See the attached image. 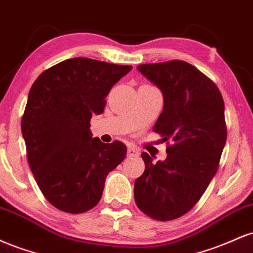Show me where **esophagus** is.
Wrapping results in <instances>:
<instances>
[{
  "label": "esophagus",
  "mask_w": 253,
  "mask_h": 253,
  "mask_svg": "<svg viewBox=\"0 0 253 253\" xmlns=\"http://www.w3.org/2000/svg\"><path fill=\"white\" fill-rule=\"evenodd\" d=\"M127 156H128V157H138L139 156V151L136 150L135 147L129 146L128 149H127Z\"/></svg>",
  "instance_id": "1"
}]
</instances>
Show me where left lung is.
I'll use <instances>...</instances> for the list:
<instances>
[{"instance_id": "obj_1", "label": "left lung", "mask_w": 253, "mask_h": 253, "mask_svg": "<svg viewBox=\"0 0 253 253\" xmlns=\"http://www.w3.org/2000/svg\"><path fill=\"white\" fill-rule=\"evenodd\" d=\"M136 69L163 94L153 130L172 145L167 147V159L157 163L141 153L145 171L135 179L134 200L146 215L169 221L196 205L216 173L227 138L225 104L215 84L189 63L171 60Z\"/></svg>"}]
</instances>
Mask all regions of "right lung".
Returning a JSON list of instances; mask_svg holds the SVG:
<instances>
[{"label":"right lung","instance_id":"add662e5","mask_svg":"<svg viewBox=\"0 0 253 253\" xmlns=\"http://www.w3.org/2000/svg\"><path fill=\"white\" fill-rule=\"evenodd\" d=\"M130 70V65L71 58L43 71L32 85L22 136L34 178L58 210L78 214L94 208L107 175L126 157L121 141L92 138L90 119L102 114L112 86Z\"/></svg>","mask_w":253,"mask_h":253}]
</instances>
